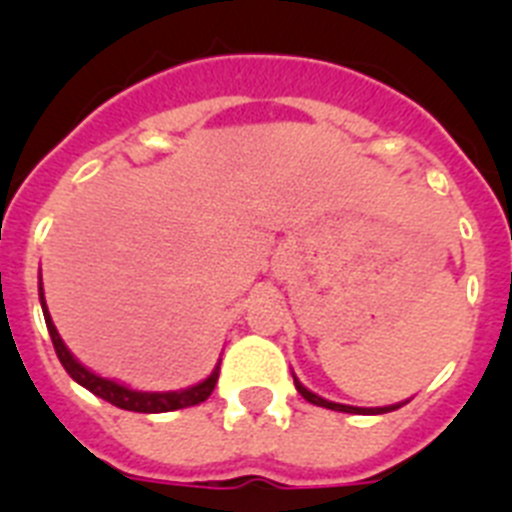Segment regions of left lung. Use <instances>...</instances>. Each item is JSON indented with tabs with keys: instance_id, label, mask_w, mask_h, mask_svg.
Here are the masks:
<instances>
[{
	"instance_id": "8db88e82",
	"label": "left lung",
	"mask_w": 512,
	"mask_h": 512,
	"mask_svg": "<svg viewBox=\"0 0 512 512\" xmlns=\"http://www.w3.org/2000/svg\"><path fill=\"white\" fill-rule=\"evenodd\" d=\"M292 377H295V372H292ZM295 387H297V392H300L302 397H305L307 402H312V405H318V408H328V410H338V413H364V415H382V413H392V410H397V408H402V405H405V402H395V405H384V408H354V405H341V402H330V400H325V397H320V395H315V392H310L305 387V384L300 382V379L295 377Z\"/></svg>"
}]
</instances>
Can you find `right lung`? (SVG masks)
<instances>
[{
	"label": "right lung",
	"mask_w": 512,
	"mask_h": 512,
	"mask_svg": "<svg viewBox=\"0 0 512 512\" xmlns=\"http://www.w3.org/2000/svg\"><path fill=\"white\" fill-rule=\"evenodd\" d=\"M38 292H40V307H43L45 325H48L53 348H56L58 361L63 364V369L69 372V377L74 379V382H79L81 387H87L92 395L112 402L115 408L133 410V413H171V410L200 405V402H205L207 397L212 395V390H215L217 377H220V364H217L215 369H212L210 377L202 379L200 384H192V387H184V390H174V392H140V390H130V387L115 382V379L99 377V374H94L92 369H87V366L81 364V361L71 354L69 348H66L63 338L58 336L56 325H53L51 320V312H48V305H45L43 282H40Z\"/></svg>",
	"instance_id": "add662e5"
}]
</instances>
